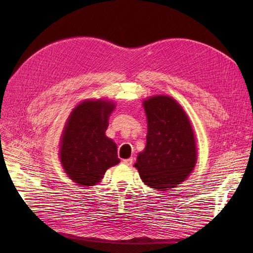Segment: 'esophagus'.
<instances>
[{"instance_id": "obj_1", "label": "esophagus", "mask_w": 253, "mask_h": 253, "mask_svg": "<svg viewBox=\"0 0 253 253\" xmlns=\"http://www.w3.org/2000/svg\"><path fill=\"white\" fill-rule=\"evenodd\" d=\"M132 162H133V159L132 158H129V159H125V160H123V163L127 166H130L132 164Z\"/></svg>"}]
</instances>
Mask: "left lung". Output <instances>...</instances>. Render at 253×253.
Instances as JSON below:
<instances>
[{"label":"left lung","mask_w":253,"mask_h":253,"mask_svg":"<svg viewBox=\"0 0 253 253\" xmlns=\"http://www.w3.org/2000/svg\"><path fill=\"white\" fill-rule=\"evenodd\" d=\"M142 102L148 119L147 145L134 167L145 184L164 192L177 187L195 168L194 130L181 105L172 97L155 95Z\"/></svg>","instance_id":"8db88e82"}]
</instances>
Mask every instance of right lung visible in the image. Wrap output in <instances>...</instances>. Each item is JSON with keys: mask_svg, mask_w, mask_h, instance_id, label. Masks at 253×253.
Returning <instances> with one entry per match:
<instances>
[{"mask_svg": "<svg viewBox=\"0 0 253 253\" xmlns=\"http://www.w3.org/2000/svg\"><path fill=\"white\" fill-rule=\"evenodd\" d=\"M114 101L84 100L73 110L60 140V163L74 182L91 187L120 163L117 145L105 135Z\"/></svg>", "mask_w": 253, "mask_h": 253, "instance_id": "right-lung-1", "label": "right lung"}]
</instances>
